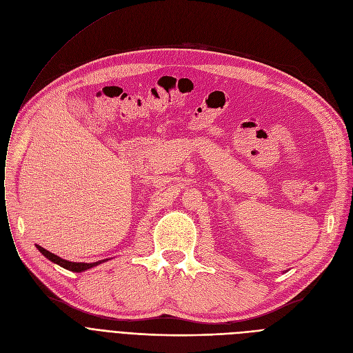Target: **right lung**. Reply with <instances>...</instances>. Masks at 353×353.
<instances>
[{
	"label": "right lung",
	"instance_id": "right-lung-1",
	"mask_svg": "<svg viewBox=\"0 0 353 353\" xmlns=\"http://www.w3.org/2000/svg\"><path fill=\"white\" fill-rule=\"evenodd\" d=\"M35 246H37V250H38L41 254H43L47 259H50L51 262H54V263H57V265H59V266H62V268H65V269H68V271H72V272H84V271H87V269H91V268H94V266H97V265H99V263H102V262L108 261V259H102V261L92 262V263H85V262H70V261H67V259H62V258L54 255L52 252L44 250L43 246H39V245H35Z\"/></svg>",
	"mask_w": 353,
	"mask_h": 353
}]
</instances>
